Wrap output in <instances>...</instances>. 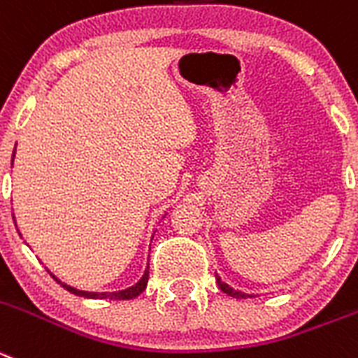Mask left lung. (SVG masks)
Here are the masks:
<instances>
[{
    "label": "left lung",
    "instance_id": "left-lung-1",
    "mask_svg": "<svg viewBox=\"0 0 358 358\" xmlns=\"http://www.w3.org/2000/svg\"><path fill=\"white\" fill-rule=\"evenodd\" d=\"M215 279H217V285H219V288L222 289L224 293H228L229 296H235V299H247V296H249V295H245V293H240V292H236V289L229 288L226 282H222V280H220V277L215 275Z\"/></svg>",
    "mask_w": 358,
    "mask_h": 358
}]
</instances>
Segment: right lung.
Segmentation results:
<instances>
[{
	"label": "right lung",
	"mask_w": 358,
	"mask_h": 358,
	"mask_svg": "<svg viewBox=\"0 0 358 358\" xmlns=\"http://www.w3.org/2000/svg\"><path fill=\"white\" fill-rule=\"evenodd\" d=\"M148 268L150 266H146V272L145 275H143V279L139 280L138 285H134L132 288H127L123 289V292H116V293H88V292H79V289L76 288H70V286L63 285V288L69 289L70 293H73V295H79V296H86V299H109V300H130V299H136L138 295H141L143 292H145L146 285H148ZM55 277V275H52ZM56 279V277H55ZM56 282H59L58 279H56Z\"/></svg>",
	"instance_id": "1"
}]
</instances>
